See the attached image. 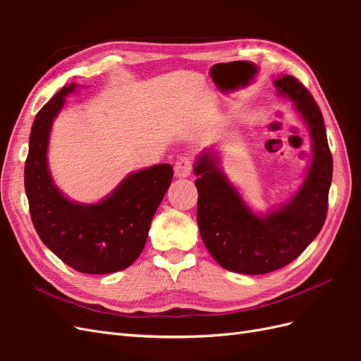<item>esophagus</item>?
Masks as SVG:
<instances>
[{
	"label": "esophagus",
	"instance_id": "34e87169",
	"mask_svg": "<svg viewBox=\"0 0 361 361\" xmlns=\"http://www.w3.org/2000/svg\"><path fill=\"white\" fill-rule=\"evenodd\" d=\"M192 171V161L187 157H182L174 164V174L178 178H187Z\"/></svg>",
	"mask_w": 361,
	"mask_h": 361
}]
</instances>
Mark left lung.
Here are the masks:
<instances>
[{"label": "left lung", "mask_w": 361, "mask_h": 361, "mask_svg": "<svg viewBox=\"0 0 361 361\" xmlns=\"http://www.w3.org/2000/svg\"><path fill=\"white\" fill-rule=\"evenodd\" d=\"M309 128L312 159L301 188L277 209L256 215L218 167V157L204 152L194 166L199 191L197 224L212 257L241 274H267L297 259L318 236L329 209L333 157L322 113L313 96L290 75L274 80Z\"/></svg>", "instance_id": "obj_1"}]
</instances>
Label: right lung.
I'll return each instance as SVG.
<instances>
[{
    "label": "right lung",
    "instance_id": "add662e5",
    "mask_svg": "<svg viewBox=\"0 0 361 361\" xmlns=\"http://www.w3.org/2000/svg\"><path fill=\"white\" fill-rule=\"evenodd\" d=\"M76 84L63 87L37 113L30 134L24 182L31 221L42 243L84 274L128 268L146 245L152 218L171 179L170 164L130 173L99 203H76L54 185L48 169L52 122Z\"/></svg>",
    "mask_w": 361,
    "mask_h": 361
}]
</instances>
